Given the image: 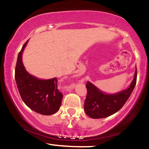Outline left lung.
<instances>
[{
	"mask_svg": "<svg viewBox=\"0 0 149 149\" xmlns=\"http://www.w3.org/2000/svg\"><path fill=\"white\" fill-rule=\"evenodd\" d=\"M136 81V67L130 86L116 93H106L88 81L86 85L88 94L84 104L85 113L92 118L98 119L107 118L118 112L130 96Z\"/></svg>",
	"mask_w": 149,
	"mask_h": 149,
	"instance_id": "8db88e82",
	"label": "left lung"
}]
</instances>
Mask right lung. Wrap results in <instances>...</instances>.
<instances>
[{"mask_svg": "<svg viewBox=\"0 0 149 149\" xmlns=\"http://www.w3.org/2000/svg\"><path fill=\"white\" fill-rule=\"evenodd\" d=\"M29 40L18 54L15 80L24 104L35 112L45 116L55 113L60 108L63 95L57 88V78L40 79L30 74L22 61V54Z\"/></svg>", "mask_w": 149, "mask_h": 149, "instance_id": "right-lung-1", "label": "right lung"}]
</instances>
